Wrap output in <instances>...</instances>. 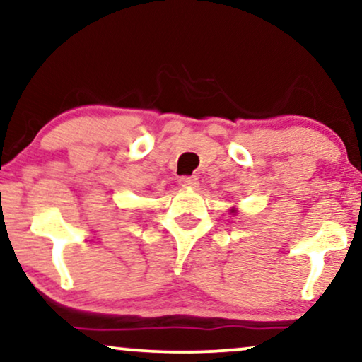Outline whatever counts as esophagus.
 I'll return each instance as SVG.
<instances>
[{
  "label": "esophagus",
  "instance_id": "obj_1",
  "mask_svg": "<svg viewBox=\"0 0 362 362\" xmlns=\"http://www.w3.org/2000/svg\"><path fill=\"white\" fill-rule=\"evenodd\" d=\"M178 184L182 187H189V189H195L199 187V178L197 177H180L178 178Z\"/></svg>",
  "mask_w": 362,
  "mask_h": 362
}]
</instances>
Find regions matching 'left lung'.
Listing matches in <instances>:
<instances>
[{
  "instance_id": "left-lung-1",
  "label": "left lung",
  "mask_w": 362,
  "mask_h": 362,
  "mask_svg": "<svg viewBox=\"0 0 362 362\" xmlns=\"http://www.w3.org/2000/svg\"><path fill=\"white\" fill-rule=\"evenodd\" d=\"M232 212H234V209H232Z\"/></svg>"
}]
</instances>
